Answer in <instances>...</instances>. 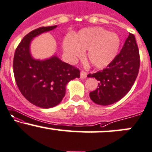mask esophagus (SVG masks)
I'll return each instance as SVG.
<instances>
[{
	"label": "esophagus",
	"instance_id": "1",
	"mask_svg": "<svg viewBox=\"0 0 152 152\" xmlns=\"http://www.w3.org/2000/svg\"><path fill=\"white\" fill-rule=\"evenodd\" d=\"M86 76H87V73L86 72H84V71H81V73H80V78H81V79H86Z\"/></svg>",
	"mask_w": 152,
	"mask_h": 152
}]
</instances>
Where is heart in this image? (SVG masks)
Wrapping results in <instances>:
<instances>
[{"instance_id": "b5f03b06", "label": "heart", "mask_w": 152, "mask_h": 152, "mask_svg": "<svg viewBox=\"0 0 152 152\" xmlns=\"http://www.w3.org/2000/svg\"><path fill=\"white\" fill-rule=\"evenodd\" d=\"M121 38L115 33L102 27H89L80 30L71 37H66L63 43L65 55L70 61L81 58L87 50L86 58L96 68L109 66L116 58Z\"/></svg>"}]
</instances>
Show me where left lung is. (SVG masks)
<instances>
[{
    "label": "left lung",
    "instance_id": "left-lung-1",
    "mask_svg": "<svg viewBox=\"0 0 152 152\" xmlns=\"http://www.w3.org/2000/svg\"><path fill=\"white\" fill-rule=\"evenodd\" d=\"M140 57L136 38L129 34L121 53L105 69L89 74L95 78L98 88L89 93L91 99L99 105H109L119 101L130 91L138 76Z\"/></svg>",
    "mask_w": 152,
    "mask_h": 152
}]
</instances>
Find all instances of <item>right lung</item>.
<instances>
[{
  "label": "right lung",
  "instance_id": "right-lung-1",
  "mask_svg": "<svg viewBox=\"0 0 152 152\" xmlns=\"http://www.w3.org/2000/svg\"><path fill=\"white\" fill-rule=\"evenodd\" d=\"M56 27H40L30 31L14 54L13 68L19 91L29 102L42 108H51L60 104L66 94V84L80 77L78 68L63 62L56 54L44 60L35 59L31 56L32 39Z\"/></svg>",
  "mask_w": 152,
  "mask_h": 152
}]
</instances>
